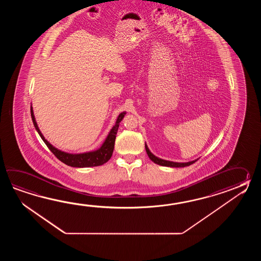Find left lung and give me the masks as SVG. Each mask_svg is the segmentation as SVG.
Listing matches in <instances>:
<instances>
[{
    "label": "left lung",
    "mask_w": 261,
    "mask_h": 261,
    "mask_svg": "<svg viewBox=\"0 0 261 261\" xmlns=\"http://www.w3.org/2000/svg\"><path fill=\"white\" fill-rule=\"evenodd\" d=\"M145 150H146V153H147V155L149 156L150 160L153 161V162H155V164H159V165H161V166L175 167V168H178V167H186L189 166V165L193 164L194 162L197 161H189V162H187V163H178V162L164 161V160L159 159V158H156L155 155H153V154L150 152L149 149H148V147L146 146V144H145Z\"/></svg>",
    "instance_id": "8db88e82"
}]
</instances>
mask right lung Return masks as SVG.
<instances>
[{
    "instance_id": "add662e5",
    "label": "right lung",
    "mask_w": 261,
    "mask_h": 261,
    "mask_svg": "<svg viewBox=\"0 0 261 261\" xmlns=\"http://www.w3.org/2000/svg\"><path fill=\"white\" fill-rule=\"evenodd\" d=\"M125 114L126 113H121L118 116L116 125L112 128L111 132L108 134V136L106 138V142L101 145L100 149L96 150L93 152H89V153H84V154H69V153H65V152H62L61 150L57 149L44 139L43 134L40 132L39 128L36 124V121H35L33 107H31V116H32L34 127L39 133V135L41 136L42 140L44 141V144H46V146L48 147V149L55 155L58 160H60L64 164H66L68 166L77 167V168L100 166V165L105 164L106 162L111 159L113 151H114V146H115V141H116L117 129L119 127V123L121 122Z\"/></svg>"
}]
</instances>
